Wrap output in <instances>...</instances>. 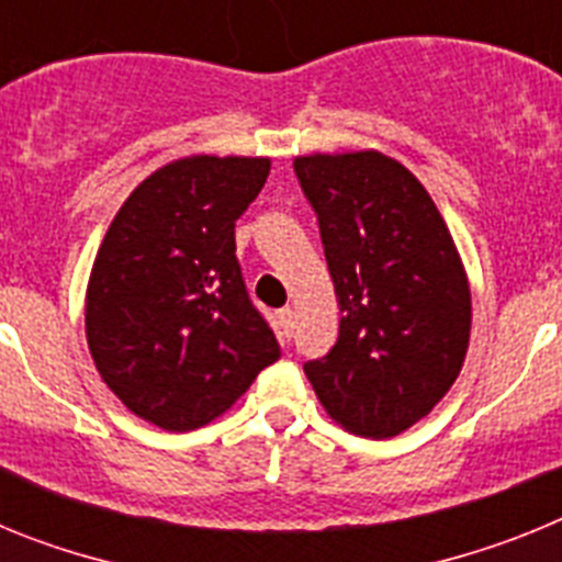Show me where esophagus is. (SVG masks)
Returning <instances> with one entry per match:
<instances>
[{"label": "esophagus", "instance_id": "34e87169", "mask_svg": "<svg viewBox=\"0 0 562 562\" xmlns=\"http://www.w3.org/2000/svg\"><path fill=\"white\" fill-rule=\"evenodd\" d=\"M278 324H281V329H284L286 337H292V331H295V310H281L278 312Z\"/></svg>", "mask_w": 562, "mask_h": 562}]
</instances>
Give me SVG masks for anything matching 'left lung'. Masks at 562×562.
<instances>
[{
  "mask_svg": "<svg viewBox=\"0 0 562 562\" xmlns=\"http://www.w3.org/2000/svg\"><path fill=\"white\" fill-rule=\"evenodd\" d=\"M340 306L331 351L304 362L346 430L391 439L448 394L470 346V284L439 207L380 151L295 157Z\"/></svg>",
  "mask_w": 562,
  "mask_h": 562,
  "instance_id": "1",
  "label": "left lung"
}]
</instances>
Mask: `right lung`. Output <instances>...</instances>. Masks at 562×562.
<instances>
[{"label":"right lung","mask_w":562,"mask_h":562,"mask_svg":"<svg viewBox=\"0 0 562 562\" xmlns=\"http://www.w3.org/2000/svg\"><path fill=\"white\" fill-rule=\"evenodd\" d=\"M267 157H182L128 193L98 247L87 342L132 414L171 434L225 414L281 357L236 258Z\"/></svg>","instance_id":"obj_1"}]
</instances>
